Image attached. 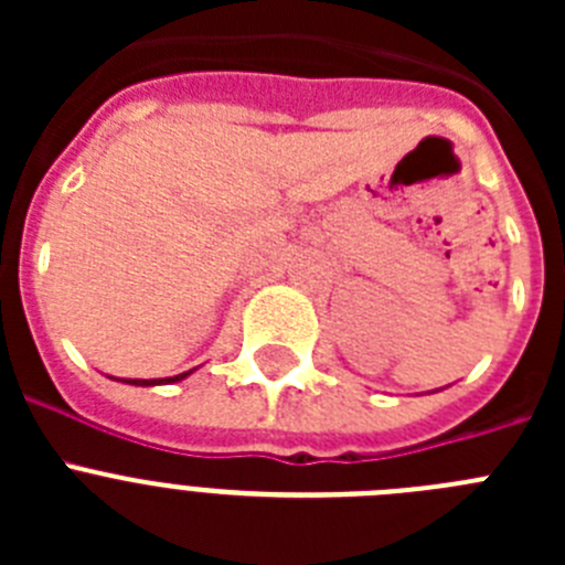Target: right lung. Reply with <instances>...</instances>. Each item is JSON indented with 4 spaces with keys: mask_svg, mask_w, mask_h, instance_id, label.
I'll return each mask as SVG.
<instances>
[{
    "mask_svg": "<svg viewBox=\"0 0 565 565\" xmlns=\"http://www.w3.org/2000/svg\"><path fill=\"white\" fill-rule=\"evenodd\" d=\"M189 373H178V376H169V379H124L127 384H135V387H152V384H169V382H181V379H186Z\"/></svg>",
    "mask_w": 565,
    "mask_h": 565,
    "instance_id": "1",
    "label": "right lung"
}]
</instances>
